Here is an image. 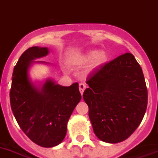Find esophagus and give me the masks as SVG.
Masks as SVG:
<instances>
[{
    "label": "esophagus",
    "instance_id": "34e87169",
    "mask_svg": "<svg viewBox=\"0 0 158 158\" xmlns=\"http://www.w3.org/2000/svg\"><path fill=\"white\" fill-rule=\"evenodd\" d=\"M79 91H80V93H81V95H83V91H84V90L86 89L87 86H86L85 83H79Z\"/></svg>",
    "mask_w": 158,
    "mask_h": 158
}]
</instances>
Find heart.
I'll use <instances>...</instances> for the list:
<instances>
[{
    "label": "heart",
    "mask_w": 158,
    "mask_h": 158,
    "mask_svg": "<svg viewBox=\"0 0 158 158\" xmlns=\"http://www.w3.org/2000/svg\"><path fill=\"white\" fill-rule=\"evenodd\" d=\"M107 59L108 55L103 50H91L82 56L74 59L71 63L74 67H80L90 63V68L95 69L105 63Z\"/></svg>",
    "instance_id": "heart-1"
}]
</instances>
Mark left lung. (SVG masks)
<instances>
[{"label":"left lung","mask_w":158,"mask_h":158,"mask_svg":"<svg viewBox=\"0 0 158 158\" xmlns=\"http://www.w3.org/2000/svg\"><path fill=\"white\" fill-rule=\"evenodd\" d=\"M83 97L99 140L118 143L134 132L143 120L148 91L142 69L131 53L120 55L87 76Z\"/></svg>","instance_id":"8db88e82"}]
</instances>
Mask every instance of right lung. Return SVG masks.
Returning a JSON list of instances; mask_svg holds the SVG:
<instances>
[{
	"instance_id": "add662e5",
	"label": "right lung",
	"mask_w": 158,
	"mask_h": 158,
	"mask_svg": "<svg viewBox=\"0 0 158 158\" xmlns=\"http://www.w3.org/2000/svg\"><path fill=\"white\" fill-rule=\"evenodd\" d=\"M46 47L33 46L21 55L13 72L10 104L16 120L35 144L50 148L60 144L67 133V122L81 99L79 83L63 87L48 79L41 87L29 78L33 61L47 55Z\"/></svg>"
}]
</instances>
